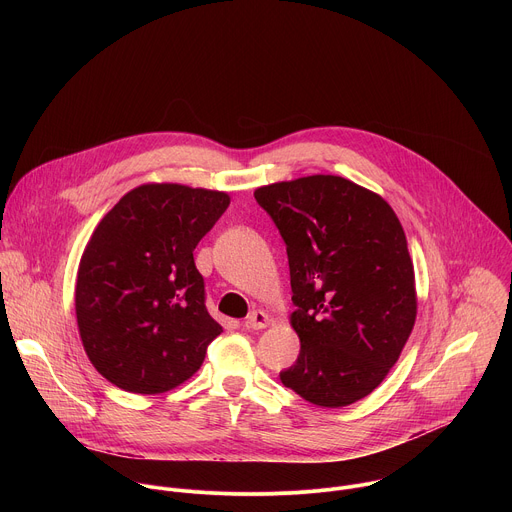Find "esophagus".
Listing matches in <instances>:
<instances>
[{
	"label": "esophagus",
	"mask_w": 512,
	"mask_h": 512,
	"mask_svg": "<svg viewBox=\"0 0 512 512\" xmlns=\"http://www.w3.org/2000/svg\"><path fill=\"white\" fill-rule=\"evenodd\" d=\"M245 324H247V328H251V330H263V328H267V326L271 324V318H269V314H265L263 310H253V312L247 316Z\"/></svg>",
	"instance_id": "obj_1"
}]
</instances>
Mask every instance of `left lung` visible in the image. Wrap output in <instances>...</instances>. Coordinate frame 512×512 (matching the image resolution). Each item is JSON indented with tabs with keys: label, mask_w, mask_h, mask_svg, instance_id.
<instances>
[{
	"label": "left lung",
	"mask_w": 512,
	"mask_h": 512,
	"mask_svg": "<svg viewBox=\"0 0 512 512\" xmlns=\"http://www.w3.org/2000/svg\"><path fill=\"white\" fill-rule=\"evenodd\" d=\"M289 259L300 356L281 383L320 407L373 393L417 318L413 261L395 210L346 178L314 174L255 190Z\"/></svg>",
	"instance_id": "left-lung-1"
}]
</instances>
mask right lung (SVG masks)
<instances>
[{"instance_id": "add662e5", "label": "right lung", "mask_w": 512, "mask_h": 512, "mask_svg": "<svg viewBox=\"0 0 512 512\" xmlns=\"http://www.w3.org/2000/svg\"><path fill=\"white\" fill-rule=\"evenodd\" d=\"M231 204L221 190L148 182L95 227L75 312L93 367L115 387L158 395L188 381L223 332L204 306L192 251Z\"/></svg>"}]
</instances>
